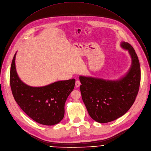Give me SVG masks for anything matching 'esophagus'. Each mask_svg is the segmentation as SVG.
<instances>
[{
    "instance_id": "1",
    "label": "esophagus",
    "mask_w": 151,
    "mask_h": 151,
    "mask_svg": "<svg viewBox=\"0 0 151 151\" xmlns=\"http://www.w3.org/2000/svg\"><path fill=\"white\" fill-rule=\"evenodd\" d=\"M81 85V82L80 80H77L76 81V87H78L80 86Z\"/></svg>"
}]
</instances>
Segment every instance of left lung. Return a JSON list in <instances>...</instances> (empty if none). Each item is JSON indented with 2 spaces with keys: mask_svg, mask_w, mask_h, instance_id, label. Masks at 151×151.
Instances as JSON below:
<instances>
[{
  "mask_svg": "<svg viewBox=\"0 0 151 151\" xmlns=\"http://www.w3.org/2000/svg\"><path fill=\"white\" fill-rule=\"evenodd\" d=\"M121 46L129 51L132 65L128 73L117 80L80 76V89L89 115L100 123L111 122L124 115L133 105L140 83V67L137 54L129 43Z\"/></svg>",
  "mask_w": 151,
  "mask_h": 151,
  "instance_id": "1",
  "label": "left lung"
}]
</instances>
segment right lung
I'll return each mask as SVG.
<instances>
[{
	"label": "right lung",
	"mask_w": 151,
	"mask_h": 151,
	"mask_svg": "<svg viewBox=\"0 0 151 151\" xmlns=\"http://www.w3.org/2000/svg\"><path fill=\"white\" fill-rule=\"evenodd\" d=\"M15 56L10 71V85L14 98L22 110L34 121L46 125L59 123L64 116L66 100L73 91L76 80L59 81L43 87H32L18 76Z\"/></svg>",
	"instance_id": "obj_1"
}]
</instances>
